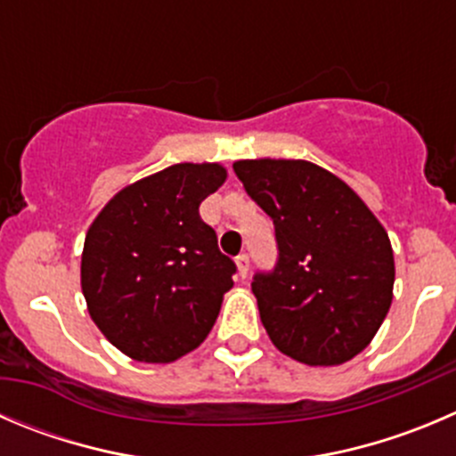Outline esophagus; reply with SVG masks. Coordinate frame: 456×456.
I'll return each instance as SVG.
<instances>
[{
    "instance_id": "esophagus-1",
    "label": "esophagus",
    "mask_w": 456,
    "mask_h": 456,
    "mask_svg": "<svg viewBox=\"0 0 456 456\" xmlns=\"http://www.w3.org/2000/svg\"><path fill=\"white\" fill-rule=\"evenodd\" d=\"M236 265H238V273H240L242 278H247V273H249V256L240 254L236 258Z\"/></svg>"
}]
</instances>
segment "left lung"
I'll use <instances>...</instances> for the list:
<instances>
[{
	"mask_svg": "<svg viewBox=\"0 0 456 456\" xmlns=\"http://www.w3.org/2000/svg\"><path fill=\"white\" fill-rule=\"evenodd\" d=\"M233 171L276 229V267L251 282L272 343L305 365L354 359L392 305L395 254L383 224L314 162L260 158Z\"/></svg>",
	"mask_w": 456,
	"mask_h": 456,
	"instance_id": "obj_1",
	"label": "left lung"
}]
</instances>
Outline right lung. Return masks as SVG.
<instances>
[{
  "label": "right lung",
  "instance_id": "right-lung-1",
  "mask_svg": "<svg viewBox=\"0 0 456 456\" xmlns=\"http://www.w3.org/2000/svg\"><path fill=\"white\" fill-rule=\"evenodd\" d=\"M224 180L218 162L171 165L118 191L88 227L82 294L122 354L171 363L214 327L236 265L198 209Z\"/></svg>",
  "mask_w": 456,
  "mask_h": 456
}]
</instances>
